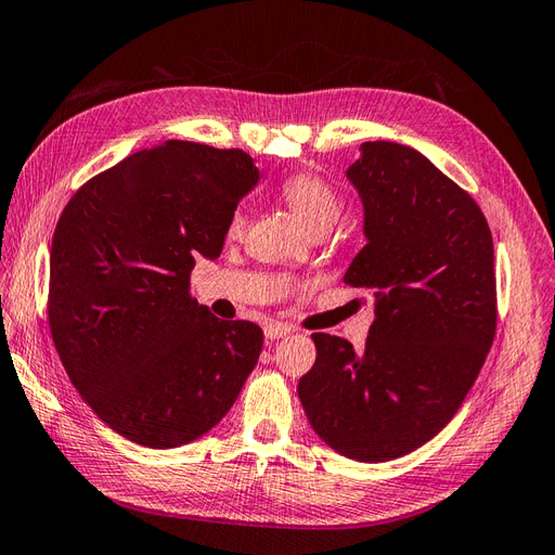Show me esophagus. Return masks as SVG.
I'll use <instances>...</instances> for the list:
<instances>
[{"mask_svg": "<svg viewBox=\"0 0 555 555\" xmlns=\"http://www.w3.org/2000/svg\"><path fill=\"white\" fill-rule=\"evenodd\" d=\"M289 333H292V328L280 324V322H271V324H266V328H263L266 340H271V343H273V340H280V338H287Z\"/></svg>", "mask_w": 555, "mask_h": 555, "instance_id": "34e87169", "label": "esophagus"}]
</instances>
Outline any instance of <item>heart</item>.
I'll return each mask as SVG.
<instances>
[{
    "instance_id": "heart-1",
    "label": "heart",
    "mask_w": 555,
    "mask_h": 555,
    "mask_svg": "<svg viewBox=\"0 0 555 555\" xmlns=\"http://www.w3.org/2000/svg\"><path fill=\"white\" fill-rule=\"evenodd\" d=\"M282 198L294 210L300 222L312 231L331 227L340 215V196L333 190V184L314 173H296L282 182ZM245 217L241 210L229 217V231L238 233L243 229Z\"/></svg>"
}]
</instances>
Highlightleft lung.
I'll use <instances>...</instances> for the list:
<instances>
[{"label":"left lung","mask_w":555,"mask_h":555,"mask_svg":"<svg viewBox=\"0 0 555 555\" xmlns=\"http://www.w3.org/2000/svg\"><path fill=\"white\" fill-rule=\"evenodd\" d=\"M347 180L365 247L343 280L375 294V322L361 351L314 333L298 398L331 449L382 463L433 440L473 389L495 335L493 238L475 198L414 147L367 141Z\"/></svg>","instance_id":"obj_1"}]
</instances>
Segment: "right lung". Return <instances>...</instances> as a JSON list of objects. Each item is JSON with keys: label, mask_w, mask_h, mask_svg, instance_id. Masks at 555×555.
Returning a JSON list of instances; mask_svg holds the SVG:
<instances>
[{"label": "right lung", "mask_w": 555, "mask_h": 555, "mask_svg": "<svg viewBox=\"0 0 555 555\" xmlns=\"http://www.w3.org/2000/svg\"><path fill=\"white\" fill-rule=\"evenodd\" d=\"M259 182L243 150L166 141L72 196L50 247L48 319L80 398L122 438L173 449L222 422L261 354L251 322L190 296L229 217Z\"/></svg>", "instance_id": "obj_1"}]
</instances>
